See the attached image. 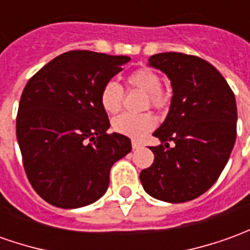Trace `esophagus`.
Masks as SVG:
<instances>
[{"mask_svg": "<svg viewBox=\"0 0 250 250\" xmlns=\"http://www.w3.org/2000/svg\"><path fill=\"white\" fill-rule=\"evenodd\" d=\"M131 145H132V149H139V147L142 146V145H141V142H138V141H135V139H132Z\"/></svg>", "mask_w": 250, "mask_h": 250, "instance_id": "34e87169", "label": "esophagus"}]
</instances>
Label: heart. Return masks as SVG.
<instances>
[{
  "instance_id": "b5f03b06",
  "label": "heart",
  "mask_w": 250,
  "mask_h": 250,
  "mask_svg": "<svg viewBox=\"0 0 250 250\" xmlns=\"http://www.w3.org/2000/svg\"><path fill=\"white\" fill-rule=\"evenodd\" d=\"M128 84L131 87L142 90L147 93L150 105L154 108H163L167 104V94L161 90V81L159 75L146 69L141 68L128 76ZM101 105L108 113H116L122 108L123 103V87L116 81H108L101 90ZM156 125V118L152 113H122L113 119L112 127L113 130L122 135L130 138L139 139L146 135Z\"/></svg>"
}]
</instances>
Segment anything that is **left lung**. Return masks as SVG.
Returning a JSON list of instances; mask_svg holds the SVG:
<instances>
[{"label":"left lung","mask_w":250,"mask_h":250,"mask_svg":"<svg viewBox=\"0 0 250 250\" xmlns=\"http://www.w3.org/2000/svg\"><path fill=\"white\" fill-rule=\"evenodd\" d=\"M147 65L167 75L172 98L153 132L161 145L150 147L153 164L139 179L153 198L186 203L209 189L229 161L237 137L235 97L218 69L196 56L153 54Z\"/></svg>","instance_id":"obj_1"}]
</instances>
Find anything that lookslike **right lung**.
<instances>
[{
  "label": "right lung",
  "mask_w": 250,
  "mask_h": 250,
  "mask_svg": "<svg viewBox=\"0 0 250 250\" xmlns=\"http://www.w3.org/2000/svg\"><path fill=\"white\" fill-rule=\"evenodd\" d=\"M128 56L72 50L49 61L27 82L16 137L25 174L46 203L75 209L96 203L109 186L112 166L131 141L111 127L101 105L104 84Z\"/></svg>",
  "instance_id": "1"
}]
</instances>
